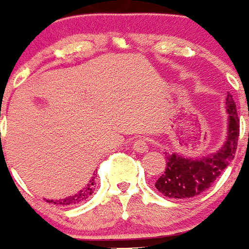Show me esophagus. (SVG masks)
I'll use <instances>...</instances> for the list:
<instances>
[{
    "mask_svg": "<svg viewBox=\"0 0 249 249\" xmlns=\"http://www.w3.org/2000/svg\"><path fill=\"white\" fill-rule=\"evenodd\" d=\"M133 147L136 152H139V154H142V152H146L147 149H149V142H147V140H145V139H142V138L136 139V140L134 141Z\"/></svg>",
    "mask_w": 249,
    "mask_h": 249,
    "instance_id": "1",
    "label": "esophagus"
}]
</instances>
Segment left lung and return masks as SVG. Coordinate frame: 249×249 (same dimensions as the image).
<instances>
[{
	"mask_svg": "<svg viewBox=\"0 0 249 249\" xmlns=\"http://www.w3.org/2000/svg\"><path fill=\"white\" fill-rule=\"evenodd\" d=\"M227 139L218 151L202 159H189L176 152H165L166 167L155 187L163 196L175 200H186L202 194L214 182L223 170L234 159L239 136V118L236 103L231 93L226 98Z\"/></svg>",
	"mask_w": 249,
	"mask_h": 249,
	"instance_id": "obj_1",
	"label": "left lung"
}]
</instances>
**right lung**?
<instances>
[{"label":"right lung","instance_id":"add662e5","mask_svg":"<svg viewBox=\"0 0 249 249\" xmlns=\"http://www.w3.org/2000/svg\"><path fill=\"white\" fill-rule=\"evenodd\" d=\"M94 186H95V176H93V178L89 180L88 185L84 187L83 190H80L78 194L73 195V196H69V197H66V198H63V200H59V201H53V200H47V202L49 203H54V205H77V203L82 202V201L87 200L89 196H90L91 194L94 192Z\"/></svg>","mask_w":249,"mask_h":249}]
</instances>
